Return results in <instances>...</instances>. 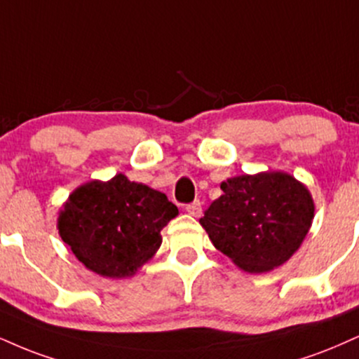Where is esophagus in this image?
Segmentation results:
<instances>
[{
	"mask_svg": "<svg viewBox=\"0 0 359 359\" xmlns=\"http://www.w3.org/2000/svg\"><path fill=\"white\" fill-rule=\"evenodd\" d=\"M185 210L191 215H194V217H198V215L202 214V204L198 201H194L191 204L185 205Z\"/></svg>",
	"mask_w": 359,
	"mask_h": 359,
	"instance_id": "obj_1",
	"label": "esophagus"
}]
</instances>
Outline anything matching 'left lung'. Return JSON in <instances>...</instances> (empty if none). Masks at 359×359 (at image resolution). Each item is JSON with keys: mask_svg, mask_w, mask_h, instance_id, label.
<instances>
[{"mask_svg": "<svg viewBox=\"0 0 359 359\" xmlns=\"http://www.w3.org/2000/svg\"><path fill=\"white\" fill-rule=\"evenodd\" d=\"M201 219L215 249L248 273H267L287 261L308 234L314 204L308 189L284 172L239 175Z\"/></svg>", "mask_w": 359, "mask_h": 359, "instance_id": "8db88e82", "label": "left lung"}]
</instances>
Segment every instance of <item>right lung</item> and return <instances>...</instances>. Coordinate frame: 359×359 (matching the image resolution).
<instances>
[{"instance_id": "obj_1", "label": "right lung", "mask_w": 359, "mask_h": 359, "mask_svg": "<svg viewBox=\"0 0 359 359\" xmlns=\"http://www.w3.org/2000/svg\"><path fill=\"white\" fill-rule=\"evenodd\" d=\"M177 214L165 194L116 174L76 189L60 212L58 231L81 264L115 279L135 274L154 256L161 231Z\"/></svg>"}]
</instances>
